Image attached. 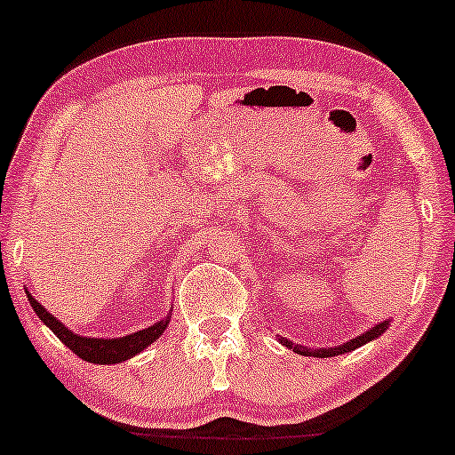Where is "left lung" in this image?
<instances>
[{"instance_id":"obj_1","label":"left lung","mask_w":455,"mask_h":455,"mask_svg":"<svg viewBox=\"0 0 455 455\" xmlns=\"http://www.w3.org/2000/svg\"><path fill=\"white\" fill-rule=\"evenodd\" d=\"M387 325H389V321H383V323H379V325H375V327H372V329H369V331H366V333L358 335L356 339H350V341H346L344 346H338V347H325V350H310V347H304V346L291 344V341L283 339V338H282V344H283L285 347H291V350H294L296 354H302V356L329 358V356H338V354L352 352V350H356V347L364 346L366 341H372V339H375V338H379V335H381L383 331H387Z\"/></svg>"}]
</instances>
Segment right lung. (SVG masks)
I'll return each mask as SVG.
<instances>
[{
  "mask_svg": "<svg viewBox=\"0 0 455 455\" xmlns=\"http://www.w3.org/2000/svg\"><path fill=\"white\" fill-rule=\"evenodd\" d=\"M28 300H30V307L35 308L36 316H39V319L45 323L55 335H58L61 344H66L74 354H76V356L86 360V363H95V364H116V363H122V360L136 356V354L145 350L148 344H153V341L165 331L167 323H170V319H164L155 323V325H151L148 329H142V331L126 335V338H111V339L83 338V335L72 333L70 329L61 325V323L55 319L53 315H49V310L43 308L30 294H28Z\"/></svg>",
  "mask_w": 455,
  "mask_h": 455,
  "instance_id": "right-lung-1",
  "label": "right lung"
}]
</instances>
